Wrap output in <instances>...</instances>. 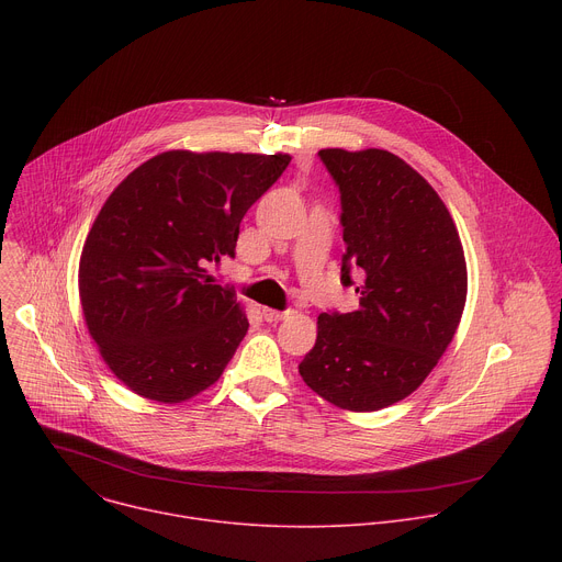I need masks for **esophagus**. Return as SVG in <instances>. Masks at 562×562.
I'll return each instance as SVG.
<instances>
[{
  "label": "esophagus",
  "mask_w": 562,
  "mask_h": 562,
  "mask_svg": "<svg viewBox=\"0 0 562 562\" xmlns=\"http://www.w3.org/2000/svg\"><path fill=\"white\" fill-rule=\"evenodd\" d=\"M286 313L284 311H278V308H269V306H262V317L267 319V323H278V319H282Z\"/></svg>",
  "instance_id": "esophagus-1"
}]
</instances>
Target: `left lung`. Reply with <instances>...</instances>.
<instances>
[{
    "label": "left lung",
    "instance_id": "obj_1",
    "mask_svg": "<svg viewBox=\"0 0 562 562\" xmlns=\"http://www.w3.org/2000/svg\"><path fill=\"white\" fill-rule=\"evenodd\" d=\"M340 187L345 260L360 304L319 313L300 375L327 403L378 412L414 393L453 340L467 302V262L453 217L405 159L382 150H319Z\"/></svg>",
    "mask_w": 562,
    "mask_h": 562
}]
</instances>
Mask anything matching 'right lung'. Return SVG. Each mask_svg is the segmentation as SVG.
Returning a JSON list of instances; mask_svg holds the SVG:
<instances>
[{"mask_svg": "<svg viewBox=\"0 0 562 562\" xmlns=\"http://www.w3.org/2000/svg\"><path fill=\"white\" fill-rule=\"evenodd\" d=\"M289 162L286 153L165 150L109 195L79 258V302L133 393L178 405L217 382L249 319L206 267L235 256L239 222Z\"/></svg>", "mask_w": 562, "mask_h": 562, "instance_id": "right-lung-1", "label": "right lung"}]
</instances>
